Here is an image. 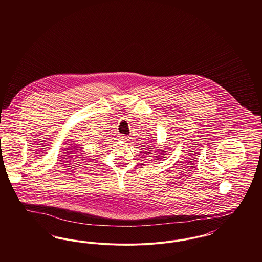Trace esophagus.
Listing matches in <instances>:
<instances>
[{
	"label": "esophagus",
	"mask_w": 262,
	"mask_h": 262,
	"mask_svg": "<svg viewBox=\"0 0 262 262\" xmlns=\"http://www.w3.org/2000/svg\"><path fill=\"white\" fill-rule=\"evenodd\" d=\"M119 138H120L121 140H123V141H126V140H128L129 137H127V136H125V135H120Z\"/></svg>",
	"instance_id": "34e87169"
}]
</instances>
